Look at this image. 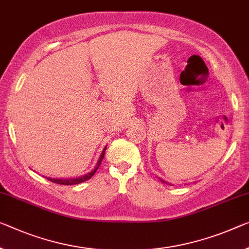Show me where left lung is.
<instances>
[{
  "mask_svg": "<svg viewBox=\"0 0 249 249\" xmlns=\"http://www.w3.org/2000/svg\"><path fill=\"white\" fill-rule=\"evenodd\" d=\"M160 179V178H159ZM160 181H161V182H163V183H167V185H171V183H169V182H167V181H164L163 180V179H160Z\"/></svg>",
  "mask_w": 249,
  "mask_h": 249,
  "instance_id": "1",
  "label": "left lung"
}]
</instances>
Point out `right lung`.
Segmentation results:
<instances>
[{"label":"right lung","instance_id":"obj_1","mask_svg":"<svg viewBox=\"0 0 249 249\" xmlns=\"http://www.w3.org/2000/svg\"><path fill=\"white\" fill-rule=\"evenodd\" d=\"M106 149H107V146L103 148V150L101 152V156L99 157V159H98V161H97V164H95L94 169L91 170L90 173H88V174L83 175V176H80V177H76V178H51V177H45V178H47L48 180L54 182V183H59V185H66V186H69V185H78V183H81L83 181L89 180V179L95 174V171L98 170V168L100 167L103 157H105Z\"/></svg>","mask_w":249,"mask_h":249}]
</instances>
